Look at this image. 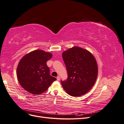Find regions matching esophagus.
<instances>
[{"label": "esophagus", "instance_id": "esophagus-1", "mask_svg": "<svg viewBox=\"0 0 124 124\" xmlns=\"http://www.w3.org/2000/svg\"><path fill=\"white\" fill-rule=\"evenodd\" d=\"M57 80L58 81H59L60 80H61V78H60V77L58 76V77H57Z\"/></svg>", "mask_w": 124, "mask_h": 124}]
</instances>
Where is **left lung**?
Masks as SVG:
<instances>
[{
    "label": "left lung",
    "mask_w": 124,
    "mask_h": 124,
    "mask_svg": "<svg viewBox=\"0 0 124 124\" xmlns=\"http://www.w3.org/2000/svg\"><path fill=\"white\" fill-rule=\"evenodd\" d=\"M68 79L62 81L63 88L73 97L85 95L96 81L98 68L96 58L88 50L77 46L62 53Z\"/></svg>",
    "instance_id": "obj_1"
}]
</instances>
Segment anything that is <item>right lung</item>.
Returning <instances> with one entry per match:
<instances>
[{"instance_id": "1", "label": "right lung", "mask_w": 124, "mask_h": 124, "mask_svg": "<svg viewBox=\"0 0 124 124\" xmlns=\"http://www.w3.org/2000/svg\"><path fill=\"white\" fill-rule=\"evenodd\" d=\"M52 56L50 52L36 50L21 59L17 67V77L20 85L26 91L33 95H40L56 80L50 74V69L46 65Z\"/></svg>"}]
</instances>
